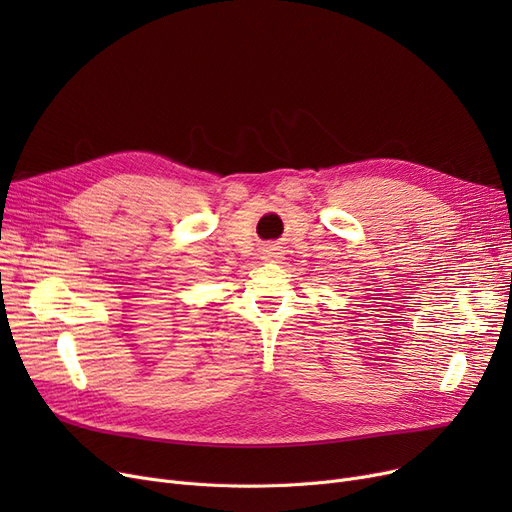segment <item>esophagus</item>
<instances>
[{
  "label": "esophagus",
  "mask_w": 512,
  "mask_h": 512,
  "mask_svg": "<svg viewBox=\"0 0 512 512\" xmlns=\"http://www.w3.org/2000/svg\"><path fill=\"white\" fill-rule=\"evenodd\" d=\"M263 259H267V261H278L280 257H282V251L276 247V245H270V247H265L263 249Z\"/></svg>",
  "instance_id": "obj_1"
}]
</instances>
